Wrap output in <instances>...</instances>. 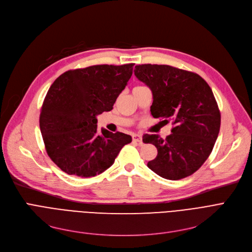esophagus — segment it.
Segmentation results:
<instances>
[{
  "mask_svg": "<svg viewBox=\"0 0 252 252\" xmlns=\"http://www.w3.org/2000/svg\"><path fill=\"white\" fill-rule=\"evenodd\" d=\"M133 141L134 142H137L139 144H142V136L140 134H133Z\"/></svg>",
  "mask_w": 252,
  "mask_h": 252,
  "instance_id": "34e87169",
  "label": "esophagus"
}]
</instances>
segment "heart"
Here are the masks:
<instances>
[{"instance_id": "1", "label": "heart", "mask_w": 252, "mask_h": 252, "mask_svg": "<svg viewBox=\"0 0 252 252\" xmlns=\"http://www.w3.org/2000/svg\"><path fill=\"white\" fill-rule=\"evenodd\" d=\"M141 87H142V86H138V87H136V88H141Z\"/></svg>"}]
</instances>
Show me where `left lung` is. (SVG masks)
Wrapping results in <instances>:
<instances>
[{"label":"left lung","mask_w":252,"mask_h":252,"mask_svg":"<svg viewBox=\"0 0 252 252\" xmlns=\"http://www.w3.org/2000/svg\"><path fill=\"white\" fill-rule=\"evenodd\" d=\"M135 68L137 78L152 91V116L174 125L165 139L143 136V142L153 144L158 152L147 166L167 180L191 176L205 162L220 133V112L213 91L200 75L169 65Z\"/></svg>","instance_id":"1"}]
</instances>
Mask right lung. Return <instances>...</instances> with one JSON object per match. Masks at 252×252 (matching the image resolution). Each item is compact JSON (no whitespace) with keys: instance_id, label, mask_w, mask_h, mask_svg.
<instances>
[{"instance_id":"add662e5","label":"right lung","mask_w":252,"mask_h":252,"mask_svg":"<svg viewBox=\"0 0 252 252\" xmlns=\"http://www.w3.org/2000/svg\"><path fill=\"white\" fill-rule=\"evenodd\" d=\"M134 63L93 65L62 73L45 97L39 128L49 157L64 173L100 175L131 142L124 133L97 128L98 114L110 111L133 74Z\"/></svg>"}]
</instances>
